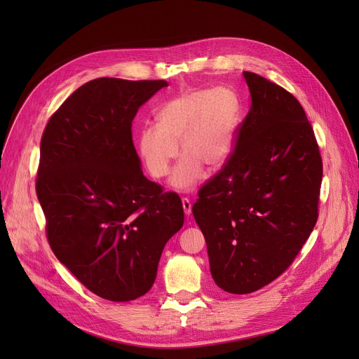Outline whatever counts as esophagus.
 <instances>
[{
    "mask_svg": "<svg viewBox=\"0 0 359 359\" xmlns=\"http://www.w3.org/2000/svg\"><path fill=\"white\" fill-rule=\"evenodd\" d=\"M182 210H184V214H186V215L191 214V202L187 198L182 199Z\"/></svg>",
    "mask_w": 359,
    "mask_h": 359,
    "instance_id": "obj_1",
    "label": "esophagus"
}]
</instances>
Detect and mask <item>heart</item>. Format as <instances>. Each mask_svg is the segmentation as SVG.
Returning a JSON list of instances; mask_svg holds the SVG:
<instances>
[{"mask_svg":"<svg viewBox=\"0 0 359 359\" xmlns=\"http://www.w3.org/2000/svg\"><path fill=\"white\" fill-rule=\"evenodd\" d=\"M238 119L240 102L232 91H187L161 107L157 126L140 128L136 139L139 158L151 178L161 180L181 151L184 157L173 170L170 186L190 190L201 180L203 166L215 170L229 160Z\"/></svg>","mask_w":359,"mask_h":359,"instance_id":"b5f03b06","label":"heart"}]
</instances>
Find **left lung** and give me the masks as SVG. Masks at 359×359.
Listing matches in <instances>:
<instances>
[{
    "label": "left lung",
    "mask_w": 359,
    "mask_h": 359,
    "mask_svg": "<svg viewBox=\"0 0 359 359\" xmlns=\"http://www.w3.org/2000/svg\"><path fill=\"white\" fill-rule=\"evenodd\" d=\"M252 104L235 147L193 205L215 285L252 293L292 265L319 217L322 157L301 103L244 72Z\"/></svg>",
    "instance_id": "left-lung-1"
}]
</instances>
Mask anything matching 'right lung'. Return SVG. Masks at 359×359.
I'll list each match as a JSON object with an SVG mask.
<instances>
[{
    "mask_svg": "<svg viewBox=\"0 0 359 359\" xmlns=\"http://www.w3.org/2000/svg\"><path fill=\"white\" fill-rule=\"evenodd\" d=\"M166 81L99 78L50 116L36 191L53 255L97 297L126 302L153 286L163 248L184 224L177 193L144 177L137 109Z\"/></svg>",
    "mask_w": 359,
    "mask_h": 359,
    "instance_id": "right-lung-1",
    "label": "right lung"
}]
</instances>
